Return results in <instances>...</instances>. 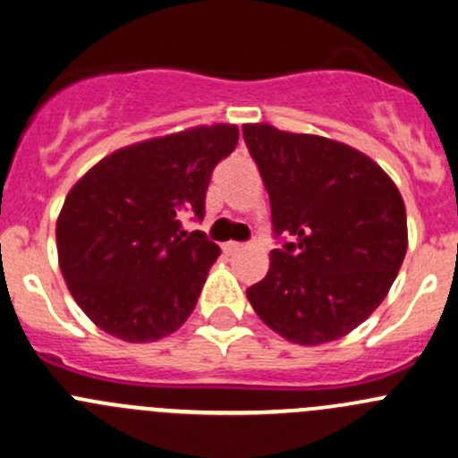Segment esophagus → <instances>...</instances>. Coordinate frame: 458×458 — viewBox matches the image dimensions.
I'll return each instance as SVG.
<instances>
[{
	"mask_svg": "<svg viewBox=\"0 0 458 458\" xmlns=\"http://www.w3.org/2000/svg\"><path fill=\"white\" fill-rule=\"evenodd\" d=\"M246 250V243H239V242H228L224 243V252L225 255H237V252Z\"/></svg>",
	"mask_w": 458,
	"mask_h": 458,
	"instance_id": "obj_1",
	"label": "esophagus"
}]
</instances>
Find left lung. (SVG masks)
Wrapping results in <instances>:
<instances>
[{
  "instance_id": "obj_1",
  "label": "left lung",
  "mask_w": 458,
  "mask_h": 458,
  "mask_svg": "<svg viewBox=\"0 0 458 458\" xmlns=\"http://www.w3.org/2000/svg\"><path fill=\"white\" fill-rule=\"evenodd\" d=\"M270 195V270L246 290L267 327L318 345L341 339L386 299L408 250L405 206L363 152L317 135L243 126Z\"/></svg>"
}]
</instances>
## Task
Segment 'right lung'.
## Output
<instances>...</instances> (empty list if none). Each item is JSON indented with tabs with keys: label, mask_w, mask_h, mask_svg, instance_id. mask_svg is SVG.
<instances>
[{
	"label": "right lung",
	"mask_w": 458,
	"mask_h": 458,
	"mask_svg": "<svg viewBox=\"0 0 458 458\" xmlns=\"http://www.w3.org/2000/svg\"><path fill=\"white\" fill-rule=\"evenodd\" d=\"M237 141V126L216 123L135 143L72 186L57 219L59 267L101 330L143 344L191 317L219 246L182 219H203L212 170Z\"/></svg>",
	"instance_id": "obj_1"
}]
</instances>
